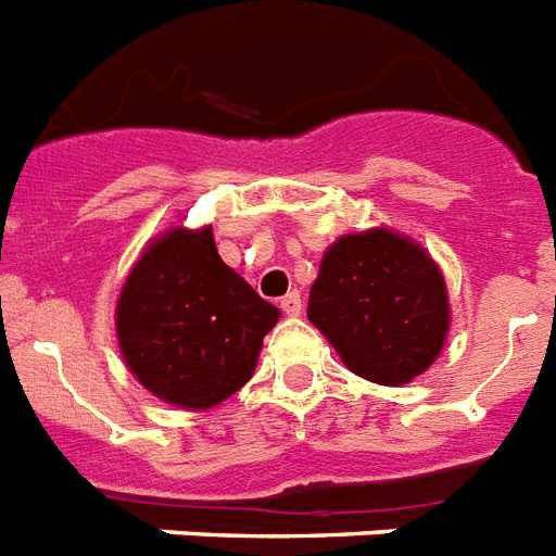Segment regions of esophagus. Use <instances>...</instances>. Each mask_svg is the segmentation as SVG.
Returning <instances> with one entry per match:
<instances>
[{
	"label": "esophagus",
	"instance_id": "obj_1",
	"mask_svg": "<svg viewBox=\"0 0 556 556\" xmlns=\"http://www.w3.org/2000/svg\"><path fill=\"white\" fill-rule=\"evenodd\" d=\"M281 309L287 312V315H301L304 304H301V292H298V289H292L289 295L281 298Z\"/></svg>",
	"mask_w": 556,
	"mask_h": 556
}]
</instances>
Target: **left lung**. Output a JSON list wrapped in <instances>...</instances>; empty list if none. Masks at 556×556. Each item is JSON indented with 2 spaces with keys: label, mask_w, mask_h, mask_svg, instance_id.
I'll use <instances>...</instances> for the list:
<instances>
[{
  "label": "left lung",
  "mask_w": 556,
  "mask_h": 556,
  "mask_svg": "<svg viewBox=\"0 0 556 556\" xmlns=\"http://www.w3.org/2000/svg\"><path fill=\"white\" fill-rule=\"evenodd\" d=\"M306 315L355 375L397 387L429 369L443 350L446 283L409 238L369 229L329 247Z\"/></svg>",
  "instance_id": "8db88e82"
}]
</instances>
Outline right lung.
<instances>
[{"label":"right lung","mask_w":556,"mask_h":556,"mask_svg":"<svg viewBox=\"0 0 556 556\" xmlns=\"http://www.w3.org/2000/svg\"><path fill=\"white\" fill-rule=\"evenodd\" d=\"M281 312L227 267L213 229H173L147 247L116 306L130 371L162 401L210 409L252 378Z\"/></svg>","instance_id":"add662e5"}]
</instances>
